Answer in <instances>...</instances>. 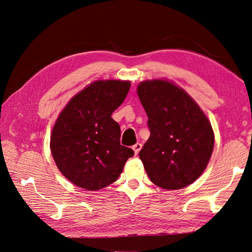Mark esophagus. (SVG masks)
I'll return each mask as SVG.
<instances>
[{
  "mask_svg": "<svg viewBox=\"0 0 252 252\" xmlns=\"http://www.w3.org/2000/svg\"><path fill=\"white\" fill-rule=\"evenodd\" d=\"M141 149H142V145H141L140 143H136L135 145L132 146V150H133V152H134L135 155L139 154V152L141 151Z\"/></svg>",
  "mask_w": 252,
  "mask_h": 252,
  "instance_id": "esophagus-1",
  "label": "esophagus"
}]
</instances>
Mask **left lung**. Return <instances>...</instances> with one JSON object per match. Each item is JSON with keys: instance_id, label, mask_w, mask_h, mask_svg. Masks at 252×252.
Segmentation results:
<instances>
[{"instance_id": "8db88e82", "label": "left lung", "mask_w": 252, "mask_h": 252, "mask_svg": "<svg viewBox=\"0 0 252 252\" xmlns=\"http://www.w3.org/2000/svg\"><path fill=\"white\" fill-rule=\"evenodd\" d=\"M150 138L140 158L150 180L168 190L184 188L207 167L214 148L210 122L185 90L154 79L139 84Z\"/></svg>"}]
</instances>
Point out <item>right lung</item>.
<instances>
[{"mask_svg":"<svg viewBox=\"0 0 252 252\" xmlns=\"http://www.w3.org/2000/svg\"><path fill=\"white\" fill-rule=\"evenodd\" d=\"M129 81L97 80L71 98L54 125L50 149L62 175L74 185L100 190L116 182L133 151L121 145L111 118L125 100Z\"/></svg>","mask_w":252,"mask_h":252,"instance_id":"1","label":"right lung"}]
</instances>
